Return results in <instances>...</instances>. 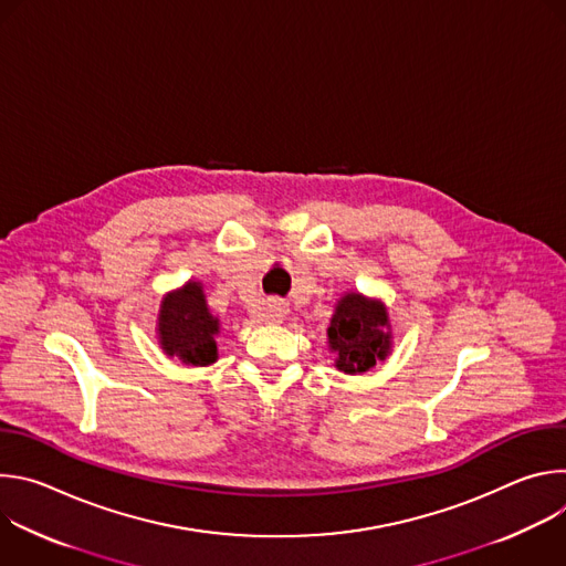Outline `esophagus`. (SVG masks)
Instances as JSON below:
<instances>
[{
  "label": "esophagus",
  "instance_id": "1",
  "mask_svg": "<svg viewBox=\"0 0 566 566\" xmlns=\"http://www.w3.org/2000/svg\"><path fill=\"white\" fill-rule=\"evenodd\" d=\"M258 319L262 322H269V325H280V322L289 315V304L284 300H277V297H271L266 300L258 311H255Z\"/></svg>",
  "mask_w": 566,
  "mask_h": 566
}]
</instances>
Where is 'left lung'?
Here are the masks:
<instances>
[{
    "instance_id": "1",
    "label": "left lung",
    "mask_w": 566,
    "mask_h": 566,
    "mask_svg": "<svg viewBox=\"0 0 566 566\" xmlns=\"http://www.w3.org/2000/svg\"><path fill=\"white\" fill-rule=\"evenodd\" d=\"M334 365L343 374H365L394 349V329L387 304L360 291H347L334 306L327 329Z\"/></svg>"
}]
</instances>
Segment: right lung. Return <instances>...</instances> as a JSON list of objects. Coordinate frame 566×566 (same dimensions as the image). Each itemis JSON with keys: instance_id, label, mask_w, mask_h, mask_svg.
I'll return each instance as SVG.
<instances>
[{"instance_id": "obj_1", "label": "right lung", "mask_w": 566, "mask_h": 566, "mask_svg": "<svg viewBox=\"0 0 566 566\" xmlns=\"http://www.w3.org/2000/svg\"><path fill=\"white\" fill-rule=\"evenodd\" d=\"M219 334L221 319L212 315L199 280H188L160 300L156 340L168 358H179L192 367H208L219 358Z\"/></svg>"}]
</instances>
